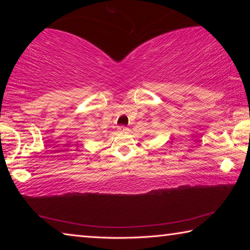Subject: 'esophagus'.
<instances>
[{"label": "esophagus", "mask_w": 250, "mask_h": 250, "mask_svg": "<svg viewBox=\"0 0 250 250\" xmlns=\"http://www.w3.org/2000/svg\"><path fill=\"white\" fill-rule=\"evenodd\" d=\"M118 130H119V131H126V130H128V128H126L125 125H119V126H118Z\"/></svg>", "instance_id": "esophagus-1"}]
</instances>
